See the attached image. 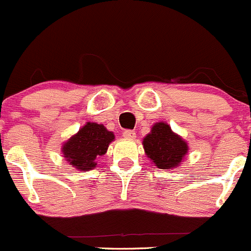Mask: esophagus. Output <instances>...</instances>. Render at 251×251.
<instances>
[{"label": "esophagus", "mask_w": 251, "mask_h": 251, "mask_svg": "<svg viewBox=\"0 0 251 251\" xmlns=\"http://www.w3.org/2000/svg\"><path fill=\"white\" fill-rule=\"evenodd\" d=\"M123 136H125L126 139H130V140H133V139L136 138V133L134 130H125L123 131Z\"/></svg>", "instance_id": "obj_1"}]
</instances>
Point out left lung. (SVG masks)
<instances>
[{
  "mask_svg": "<svg viewBox=\"0 0 251 251\" xmlns=\"http://www.w3.org/2000/svg\"><path fill=\"white\" fill-rule=\"evenodd\" d=\"M146 156L160 170H172L179 166L188 152V144L173 133L167 123L157 122L143 140Z\"/></svg>",
  "mask_w": 251,
  "mask_h": 251,
  "instance_id": "1",
  "label": "left lung"
}]
</instances>
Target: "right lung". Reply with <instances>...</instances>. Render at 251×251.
<instances>
[{"mask_svg":"<svg viewBox=\"0 0 251 251\" xmlns=\"http://www.w3.org/2000/svg\"><path fill=\"white\" fill-rule=\"evenodd\" d=\"M113 139L115 134L105 126L88 122L63 144V157L76 170L86 172L96 167V158L107 152Z\"/></svg>","mask_w":251,"mask_h":251,"instance_id":"obj_1","label":"right lung"}]
</instances>
